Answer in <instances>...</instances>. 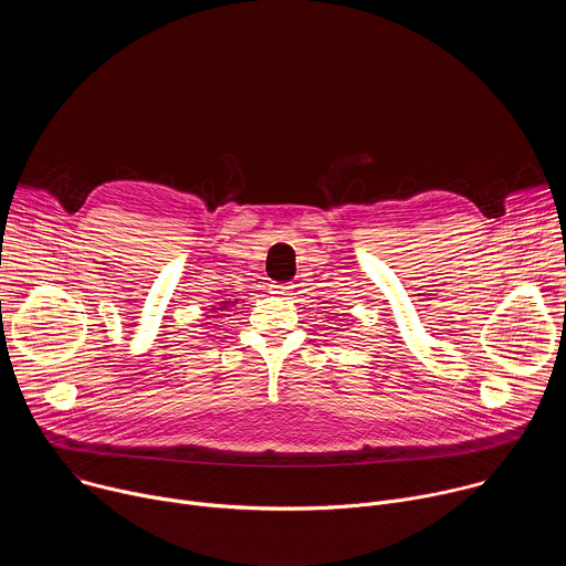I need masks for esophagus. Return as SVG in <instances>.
<instances>
[{"label":"esophagus","mask_w":566,"mask_h":566,"mask_svg":"<svg viewBox=\"0 0 566 566\" xmlns=\"http://www.w3.org/2000/svg\"><path fill=\"white\" fill-rule=\"evenodd\" d=\"M271 293H275V295H291L293 286L291 284H271Z\"/></svg>","instance_id":"1"}]
</instances>
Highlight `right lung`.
<instances>
[{
    "label": "right lung",
    "instance_id": "1",
    "mask_svg": "<svg viewBox=\"0 0 566 566\" xmlns=\"http://www.w3.org/2000/svg\"><path fill=\"white\" fill-rule=\"evenodd\" d=\"M221 304H223V306H226V302H221Z\"/></svg>",
    "mask_w": 566,
    "mask_h": 566
}]
</instances>
